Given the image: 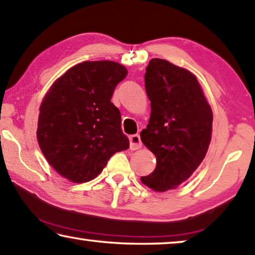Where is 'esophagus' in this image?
<instances>
[{
	"instance_id": "34e87169",
	"label": "esophagus",
	"mask_w": 255,
	"mask_h": 255,
	"mask_svg": "<svg viewBox=\"0 0 255 255\" xmlns=\"http://www.w3.org/2000/svg\"><path fill=\"white\" fill-rule=\"evenodd\" d=\"M142 147V142H141L140 135L139 134H133L130 136V148L131 150L140 149Z\"/></svg>"
}]
</instances>
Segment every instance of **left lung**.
<instances>
[{"instance_id": "left-lung-1", "label": "left lung", "mask_w": 255, "mask_h": 255, "mask_svg": "<svg viewBox=\"0 0 255 255\" xmlns=\"http://www.w3.org/2000/svg\"><path fill=\"white\" fill-rule=\"evenodd\" d=\"M144 88L151 114L140 136L155 155L156 168L141 181L152 190L165 191L186 181L204 159L212 133V109L196 76L164 59L149 61Z\"/></svg>"}]
</instances>
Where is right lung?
Segmentation results:
<instances>
[{
	"mask_svg": "<svg viewBox=\"0 0 255 255\" xmlns=\"http://www.w3.org/2000/svg\"><path fill=\"white\" fill-rule=\"evenodd\" d=\"M128 75L114 61H84L54 82L40 107L37 140L50 165L70 181L97 178L117 151L130 147L112 103Z\"/></svg>",
	"mask_w": 255,
	"mask_h": 255,
	"instance_id": "1",
	"label": "right lung"
}]
</instances>
